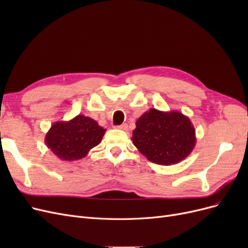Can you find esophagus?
<instances>
[{
	"label": "esophagus",
	"mask_w": 248,
	"mask_h": 248,
	"mask_svg": "<svg viewBox=\"0 0 248 248\" xmlns=\"http://www.w3.org/2000/svg\"><path fill=\"white\" fill-rule=\"evenodd\" d=\"M118 128H120V129H122V130H127L128 129V125L127 124H122V125H120V126H118Z\"/></svg>",
	"instance_id": "esophagus-1"
}]
</instances>
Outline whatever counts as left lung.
Masks as SVG:
<instances>
[{
    "instance_id": "left-lung-1",
    "label": "left lung",
    "mask_w": 248,
    "mask_h": 248,
    "mask_svg": "<svg viewBox=\"0 0 248 248\" xmlns=\"http://www.w3.org/2000/svg\"><path fill=\"white\" fill-rule=\"evenodd\" d=\"M132 142L147 159L170 166L185 159L196 146V129L188 117L177 110L150 108L136 123Z\"/></svg>"
}]
</instances>
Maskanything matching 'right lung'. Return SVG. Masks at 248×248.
Listing matches in <instances>:
<instances>
[{
  "mask_svg": "<svg viewBox=\"0 0 248 248\" xmlns=\"http://www.w3.org/2000/svg\"><path fill=\"white\" fill-rule=\"evenodd\" d=\"M106 131L95 120L78 115L69 121L52 124L44 140L59 159L74 161L81 159L98 145Z\"/></svg>",
  "mask_w": 248,
  "mask_h": 248,
  "instance_id": "1",
  "label": "right lung"
}]
</instances>
